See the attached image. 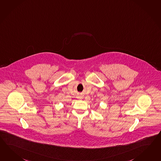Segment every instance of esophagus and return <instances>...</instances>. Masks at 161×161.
Returning <instances> with one entry per match:
<instances>
[{
  "label": "esophagus",
  "instance_id": "esophagus-1",
  "mask_svg": "<svg viewBox=\"0 0 161 161\" xmlns=\"http://www.w3.org/2000/svg\"><path fill=\"white\" fill-rule=\"evenodd\" d=\"M77 98H79V99H82V97L80 96V97H78Z\"/></svg>",
  "mask_w": 161,
  "mask_h": 161
}]
</instances>
